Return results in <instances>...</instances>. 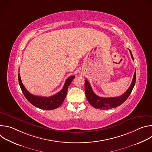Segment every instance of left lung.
I'll return each mask as SVG.
<instances>
[{
    "instance_id": "8db88e82",
    "label": "left lung",
    "mask_w": 152,
    "mask_h": 152,
    "mask_svg": "<svg viewBox=\"0 0 152 152\" xmlns=\"http://www.w3.org/2000/svg\"><path fill=\"white\" fill-rule=\"evenodd\" d=\"M131 53L132 58L133 59L134 57L131 51L129 50ZM136 81V72H135L134 77L131 83V86L121 96L116 97H101L97 96L91 86L87 80H85V93L86 95V97L87 99L88 102L95 108L100 110H108L110 108L116 107L120 105H121L123 103H124L126 99L128 98L129 95L131 94Z\"/></svg>"
}]
</instances>
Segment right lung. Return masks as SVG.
Listing matches in <instances>:
<instances>
[{
    "label": "right lung",
    "instance_id": "obj_1",
    "mask_svg": "<svg viewBox=\"0 0 152 152\" xmlns=\"http://www.w3.org/2000/svg\"><path fill=\"white\" fill-rule=\"evenodd\" d=\"M18 82L20 88L26 99L34 106L45 110H52L59 107L64 102L68 91L69 86L72 83L75 76L69 77L66 81L63 86V88L56 94L50 97L37 96L31 94L25 87L21 82L20 74L18 73Z\"/></svg>",
    "mask_w": 152,
    "mask_h": 152
}]
</instances>
